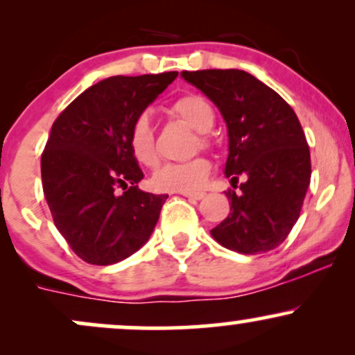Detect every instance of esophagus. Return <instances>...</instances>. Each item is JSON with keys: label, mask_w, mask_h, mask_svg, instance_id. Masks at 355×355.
<instances>
[{"label": "esophagus", "mask_w": 355, "mask_h": 355, "mask_svg": "<svg viewBox=\"0 0 355 355\" xmlns=\"http://www.w3.org/2000/svg\"><path fill=\"white\" fill-rule=\"evenodd\" d=\"M183 197L190 198V200H202L203 197H205V193L203 191H182Z\"/></svg>", "instance_id": "obj_1"}]
</instances>
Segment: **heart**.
I'll list each match as a JSON object with an SVG mask.
<instances>
[{"mask_svg": "<svg viewBox=\"0 0 355 355\" xmlns=\"http://www.w3.org/2000/svg\"><path fill=\"white\" fill-rule=\"evenodd\" d=\"M172 112L187 125L197 130L198 145L202 148L210 146L207 132L215 123V112L209 101L200 95H183L173 101ZM128 144L138 164L145 166L157 165L158 153L155 145V130L146 113H140L133 120L130 126ZM210 170V162L203 157H195L187 162H168L155 172L152 182L158 190L164 191H193L207 182Z\"/></svg>", "mask_w": 355, "mask_h": 355, "instance_id": "b5f03b06", "label": "heart"}]
</instances>
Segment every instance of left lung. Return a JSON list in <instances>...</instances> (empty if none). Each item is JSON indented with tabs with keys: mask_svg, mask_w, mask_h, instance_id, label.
<instances>
[{
	"mask_svg": "<svg viewBox=\"0 0 355 355\" xmlns=\"http://www.w3.org/2000/svg\"><path fill=\"white\" fill-rule=\"evenodd\" d=\"M214 101L229 130L225 191L230 214L210 230L220 245L245 255L274 250L300 215L311 183V152L299 118L279 93L242 70L182 71Z\"/></svg>",
	"mask_w": 355,
	"mask_h": 355,
	"instance_id": "8db88e82",
	"label": "left lung"
}]
</instances>
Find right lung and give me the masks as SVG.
Returning a JSON list of instances; mask_svg holds the SVG:
<instances>
[{"label":"right lung","mask_w":355,"mask_h":355,"mask_svg":"<svg viewBox=\"0 0 355 355\" xmlns=\"http://www.w3.org/2000/svg\"><path fill=\"white\" fill-rule=\"evenodd\" d=\"M177 71L110 76L71 101L51 126L42 155L44 198L71 250L112 266L145 245L168 195L138 189L144 172L130 150L133 120ZM118 188L125 191L116 193Z\"/></svg>","instance_id":"right-lung-1"}]
</instances>
